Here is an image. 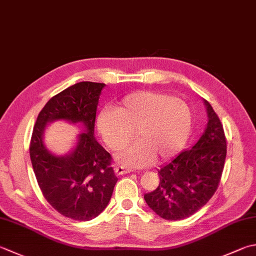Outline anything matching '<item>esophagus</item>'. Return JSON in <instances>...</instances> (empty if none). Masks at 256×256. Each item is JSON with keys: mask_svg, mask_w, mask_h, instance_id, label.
Returning <instances> with one entry per match:
<instances>
[{"mask_svg": "<svg viewBox=\"0 0 256 256\" xmlns=\"http://www.w3.org/2000/svg\"><path fill=\"white\" fill-rule=\"evenodd\" d=\"M132 170L128 168H125V166H115L114 168V172L116 175H123V174H128L131 172Z\"/></svg>", "mask_w": 256, "mask_h": 256, "instance_id": "obj_1", "label": "esophagus"}]
</instances>
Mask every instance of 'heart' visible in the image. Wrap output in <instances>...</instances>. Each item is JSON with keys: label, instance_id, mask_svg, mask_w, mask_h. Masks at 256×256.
I'll return each instance as SVG.
<instances>
[{"label": "heart", "instance_id": "b5f03b06", "mask_svg": "<svg viewBox=\"0 0 256 256\" xmlns=\"http://www.w3.org/2000/svg\"><path fill=\"white\" fill-rule=\"evenodd\" d=\"M193 114L184 101L171 94L155 91L130 93L116 108H105L96 118L103 142L121 151L132 140L138 142L116 158L125 166L142 168L175 156L191 135Z\"/></svg>", "mask_w": 256, "mask_h": 256}]
</instances>
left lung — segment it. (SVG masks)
I'll use <instances>...</instances> for the list:
<instances>
[{
  "label": "left lung",
  "mask_w": 256,
  "mask_h": 256,
  "mask_svg": "<svg viewBox=\"0 0 256 256\" xmlns=\"http://www.w3.org/2000/svg\"><path fill=\"white\" fill-rule=\"evenodd\" d=\"M208 125L198 141L158 170L160 184L144 194L146 204L168 221L191 216L218 190L226 158V140L218 114L204 100Z\"/></svg>",
  "instance_id": "8db88e82"
}]
</instances>
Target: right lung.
Returning <instances> with one entry per match:
<instances>
[{
	"instance_id": "add662e5",
	"label": "right lung",
	"mask_w": 256,
	"mask_h": 256,
	"mask_svg": "<svg viewBox=\"0 0 256 256\" xmlns=\"http://www.w3.org/2000/svg\"><path fill=\"white\" fill-rule=\"evenodd\" d=\"M104 83L80 82L48 100L35 122L30 156L45 200L65 218L90 221L108 206L118 178L112 156L94 138L100 94ZM63 119L80 122L84 132L66 156H54L44 145L46 125Z\"/></svg>"
}]
</instances>
